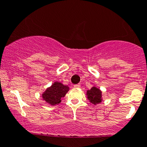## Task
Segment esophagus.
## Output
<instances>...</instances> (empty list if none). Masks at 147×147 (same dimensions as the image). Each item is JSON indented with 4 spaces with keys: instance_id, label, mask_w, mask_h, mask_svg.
Returning a JSON list of instances; mask_svg holds the SVG:
<instances>
[{
    "instance_id": "obj_1",
    "label": "esophagus",
    "mask_w": 147,
    "mask_h": 147,
    "mask_svg": "<svg viewBox=\"0 0 147 147\" xmlns=\"http://www.w3.org/2000/svg\"><path fill=\"white\" fill-rule=\"evenodd\" d=\"M74 87H75V88H80V87H81V84H77L74 85Z\"/></svg>"
}]
</instances>
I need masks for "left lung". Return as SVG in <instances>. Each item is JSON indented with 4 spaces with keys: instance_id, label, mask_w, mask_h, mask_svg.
Segmentation results:
<instances>
[{
    "instance_id": "obj_1",
    "label": "left lung",
    "mask_w": 147,
    "mask_h": 147,
    "mask_svg": "<svg viewBox=\"0 0 147 147\" xmlns=\"http://www.w3.org/2000/svg\"><path fill=\"white\" fill-rule=\"evenodd\" d=\"M88 98L92 104H98L101 102V92L98 88L92 87L87 92Z\"/></svg>"
}]
</instances>
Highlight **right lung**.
Returning <instances> with one entry per match:
<instances>
[{
  "label": "right lung",
  "mask_w": 147,
  "mask_h": 147,
  "mask_svg": "<svg viewBox=\"0 0 147 147\" xmlns=\"http://www.w3.org/2000/svg\"><path fill=\"white\" fill-rule=\"evenodd\" d=\"M68 90V86L57 81L51 87L48 88L42 94V97L48 103L55 105L61 102V98L66 95Z\"/></svg>",
  "instance_id": "obj_1"
}]
</instances>
